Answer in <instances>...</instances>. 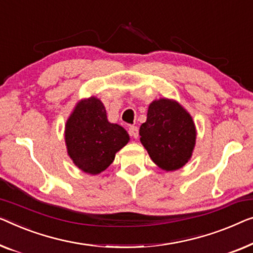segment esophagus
Returning <instances> with one entry per match:
<instances>
[{
	"instance_id": "1",
	"label": "esophagus",
	"mask_w": 253,
	"mask_h": 253,
	"mask_svg": "<svg viewBox=\"0 0 253 253\" xmlns=\"http://www.w3.org/2000/svg\"><path fill=\"white\" fill-rule=\"evenodd\" d=\"M129 134L130 136H133L134 138L138 137V128L137 126H130L129 127Z\"/></svg>"
}]
</instances>
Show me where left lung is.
I'll list each match as a JSON object with an SVG mask.
<instances>
[{"instance_id":"1","label":"left lung","mask_w":253,"mask_h":253,"mask_svg":"<svg viewBox=\"0 0 253 253\" xmlns=\"http://www.w3.org/2000/svg\"><path fill=\"white\" fill-rule=\"evenodd\" d=\"M139 135L151 160L163 170L174 171L191 160L197 128L190 112L182 104L160 97L150 103Z\"/></svg>"}]
</instances>
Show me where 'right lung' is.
I'll list each match as a JSON object with an SVG mask.
<instances>
[{
	"label": "right lung",
	"mask_w": 253,
	"mask_h": 253,
	"mask_svg": "<svg viewBox=\"0 0 253 253\" xmlns=\"http://www.w3.org/2000/svg\"><path fill=\"white\" fill-rule=\"evenodd\" d=\"M65 142L76 167L99 175L114 163L116 153L129 142V135L124 127L109 122L102 101L93 95L78 101L68 117Z\"/></svg>",
	"instance_id": "obj_1"
}]
</instances>
